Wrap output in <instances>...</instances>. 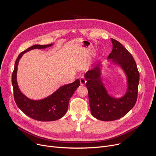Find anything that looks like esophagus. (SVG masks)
<instances>
[{"instance_id":"34e87169","label":"esophagus","mask_w":156,"mask_h":156,"mask_svg":"<svg viewBox=\"0 0 156 156\" xmlns=\"http://www.w3.org/2000/svg\"><path fill=\"white\" fill-rule=\"evenodd\" d=\"M80 83H81V84H82V85H83V84H85V83H86V82H87L86 79L84 78H83V77L81 78L80 79Z\"/></svg>"}]
</instances>
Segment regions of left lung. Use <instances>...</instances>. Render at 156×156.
Masks as SVG:
<instances>
[{"instance_id": "1", "label": "left lung", "mask_w": 156, "mask_h": 156, "mask_svg": "<svg viewBox=\"0 0 156 156\" xmlns=\"http://www.w3.org/2000/svg\"><path fill=\"white\" fill-rule=\"evenodd\" d=\"M111 40L112 50L108 59L123 71L127 82L125 94L115 98L108 93L101 76L103 65L100 63L84 75L87 80L86 85L91 114L95 118L105 121L118 119L134 107L137 101L139 81V73L132 55L118 41Z\"/></svg>"}]
</instances>
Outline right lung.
<instances>
[{"label":"right lung","mask_w":156,"mask_h":156,"mask_svg":"<svg viewBox=\"0 0 156 156\" xmlns=\"http://www.w3.org/2000/svg\"><path fill=\"white\" fill-rule=\"evenodd\" d=\"M53 45H35L20 53L16 61L12 75L14 99L17 105L27 116L40 121H53L62 118L67 111L70 98L80 84V80L77 79L72 83L60 87L50 96L38 100L29 98L20 90L17 80V67L23 55L34 49H44Z\"/></svg>","instance_id":"add662e5"}]
</instances>
